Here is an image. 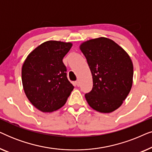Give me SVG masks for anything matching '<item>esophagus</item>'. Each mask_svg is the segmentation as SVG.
Returning <instances> with one entry per match:
<instances>
[{
  "label": "esophagus",
  "instance_id": "esophagus-1",
  "mask_svg": "<svg viewBox=\"0 0 152 152\" xmlns=\"http://www.w3.org/2000/svg\"><path fill=\"white\" fill-rule=\"evenodd\" d=\"M75 85H76V86H80V82H79V80H77L76 82H75Z\"/></svg>",
  "mask_w": 152,
  "mask_h": 152
}]
</instances>
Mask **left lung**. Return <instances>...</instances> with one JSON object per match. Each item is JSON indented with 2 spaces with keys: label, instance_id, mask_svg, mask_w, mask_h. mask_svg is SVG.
Returning <instances> with one entry per match:
<instances>
[{
  "label": "left lung",
  "instance_id": "8db88e82",
  "mask_svg": "<svg viewBox=\"0 0 152 152\" xmlns=\"http://www.w3.org/2000/svg\"><path fill=\"white\" fill-rule=\"evenodd\" d=\"M80 48L93 77L92 90L85 94L87 102L95 111L111 113L122 105L132 88V59L122 48L106 37L85 41Z\"/></svg>",
  "mask_w": 152,
  "mask_h": 152
}]
</instances>
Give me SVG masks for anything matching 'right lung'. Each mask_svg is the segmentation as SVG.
I'll use <instances>...</instances> for the list:
<instances>
[{
  "label": "right lung",
  "mask_w": 152,
  "mask_h": 152,
  "mask_svg": "<svg viewBox=\"0 0 152 152\" xmlns=\"http://www.w3.org/2000/svg\"><path fill=\"white\" fill-rule=\"evenodd\" d=\"M72 45L70 42L45 41L25 60L21 71L24 92L39 111H57L65 104L73 90L62 61Z\"/></svg>",
  "instance_id": "right-lung-1"
}]
</instances>
